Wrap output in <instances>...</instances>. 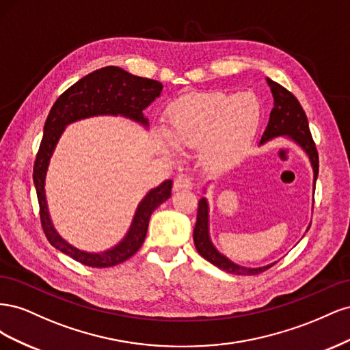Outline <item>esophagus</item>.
<instances>
[{
	"mask_svg": "<svg viewBox=\"0 0 350 350\" xmlns=\"http://www.w3.org/2000/svg\"><path fill=\"white\" fill-rule=\"evenodd\" d=\"M194 187V183L191 178L188 176H179L174 183V191H179V189H191Z\"/></svg>",
	"mask_w": 350,
	"mask_h": 350,
	"instance_id": "obj_1",
	"label": "esophagus"
}]
</instances>
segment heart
Listing matches in <instances>:
<instances>
[{
  "label": "heart",
  "instance_id": "heart-1",
  "mask_svg": "<svg viewBox=\"0 0 350 350\" xmlns=\"http://www.w3.org/2000/svg\"><path fill=\"white\" fill-rule=\"evenodd\" d=\"M260 103L247 92H213L187 96L172 105L169 130H159L167 152L196 149L211 169H228L247 153L260 124Z\"/></svg>",
  "mask_w": 350,
  "mask_h": 350
}]
</instances>
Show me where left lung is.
Listing matches in <instances>:
<instances>
[{
    "mask_svg": "<svg viewBox=\"0 0 350 350\" xmlns=\"http://www.w3.org/2000/svg\"><path fill=\"white\" fill-rule=\"evenodd\" d=\"M267 84L271 90L274 103H273V109L270 112V118L266 126V131H264L261 135L260 144L267 143L273 139H276V137H288L289 140L298 144L306 153V156H308L311 162L312 172H314V189H315V181H317V176H319V153H317V149H315V143L312 140L306 115L298 99H296L289 90H286L283 86H280L279 83L273 81L270 79H267ZM194 243L201 257L206 258L211 264H215V266L219 267L220 270H225L230 274L252 276V274L262 273L264 270H267L276 264V261H274L262 267H243L234 261H230L228 257L224 256V254H220L210 239L208 201L206 197L200 198L198 201L197 221L194 228Z\"/></svg>",
    "mask_w": 350,
    "mask_h": 350,
    "instance_id": "obj_1",
    "label": "left lung"
}]
</instances>
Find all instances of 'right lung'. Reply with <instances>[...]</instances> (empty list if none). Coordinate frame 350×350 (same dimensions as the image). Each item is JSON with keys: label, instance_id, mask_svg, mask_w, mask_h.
Instances as JSON below:
<instances>
[{"label": "right lung", "instance_id": "obj_1", "mask_svg": "<svg viewBox=\"0 0 350 350\" xmlns=\"http://www.w3.org/2000/svg\"><path fill=\"white\" fill-rule=\"evenodd\" d=\"M162 89V83L156 80L134 76L120 67L109 66L93 71L74 83L55 100L49 111L33 166V184L39 201L42 228L52 247L84 266L112 267L133 257L143 245L152 213L171 197L172 181L166 179L144 196L135 208L129 232L115 247L102 252H88L68 243L58 234L51 220L45 194V179L51 157L66 126L80 120L100 115H120L147 129L149 120L143 111L161 96Z\"/></svg>", "mask_w": 350, "mask_h": 350}]
</instances>
